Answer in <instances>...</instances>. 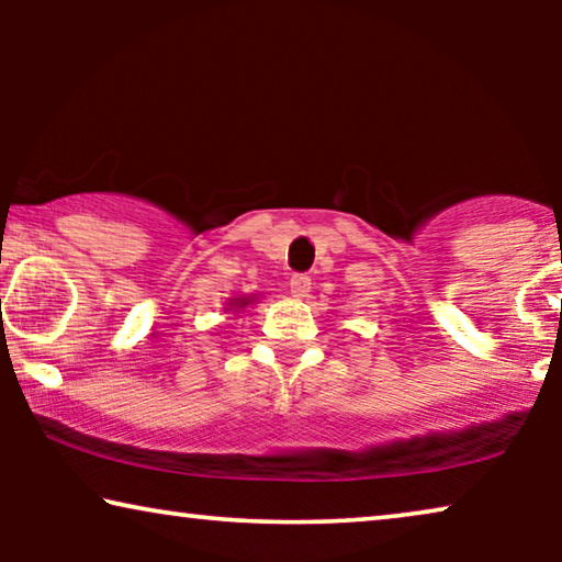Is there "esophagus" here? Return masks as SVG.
Returning a JSON list of instances; mask_svg holds the SVG:
<instances>
[{
    "label": "esophagus",
    "instance_id": "34e87169",
    "mask_svg": "<svg viewBox=\"0 0 562 562\" xmlns=\"http://www.w3.org/2000/svg\"><path fill=\"white\" fill-rule=\"evenodd\" d=\"M289 289H291V294L302 299L312 291V279L306 273H294V276H291V281H289Z\"/></svg>",
    "mask_w": 562,
    "mask_h": 562
}]
</instances>
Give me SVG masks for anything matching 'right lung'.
Segmentation results:
<instances>
[{
  "label": "right lung",
  "mask_w": 562,
  "mask_h": 562,
  "mask_svg": "<svg viewBox=\"0 0 562 562\" xmlns=\"http://www.w3.org/2000/svg\"><path fill=\"white\" fill-rule=\"evenodd\" d=\"M235 304L237 306H245V304H250V299H235Z\"/></svg>",
  "instance_id": "1"
}]
</instances>
